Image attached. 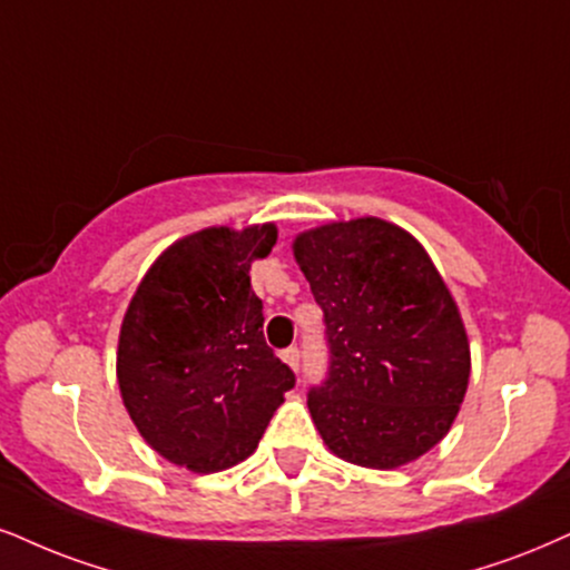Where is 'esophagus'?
Listing matches in <instances>:
<instances>
[{
	"label": "esophagus",
	"instance_id": "esophagus-1",
	"mask_svg": "<svg viewBox=\"0 0 570 570\" xmlns=\"http://www.w3.org/2000/svg\"><path fill=\"white\" fill-rule=\"evenodd\" d=\"M283 362H285L287 367H291V370H296V372H298V364H301V351H298L296 346L285 348V351H283Z\"/></svg>",
	"mask_w": 570,
	"mask_h": 570
}]
</instances>
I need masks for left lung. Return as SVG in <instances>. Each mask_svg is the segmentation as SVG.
Wrapping results in <instances>:
<instances>
[{"mask_svg": "<svg viewBox=\"0 0 570 570\" xmlns=\"http://www.w3.org/2000/svg\"><path fill=\"white\" fill-rule=\"evenodd\" d=\"M301 272L325 314L330 367L308 412L333 454L391 470L452 428L470 377L460 312L410 232L364 216L301 232Z\"/></svg>", "mask_w": 570, "mask_h": 570, "instance_id": "obj_1", "label": "left lung"}]
</instances>
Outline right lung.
Masks as SVG:
<instances>
[{"label": "right lung", "instance_id": "1", "mask_svg": "<svg viewBox=\"0 0 570 570\" xmlns=\"http://www.w3.org/2000/svg\"><path fill=\"white\" fill-rule=\"evenodd\" d=\"M274 224L208 227L160 253L124 314L118 389L137 431L193 473L256 452L296 375L264 341L250 262L269 256Z\"/></svg>", "mask_w": 570, "mask_h": 570}]
</instances>
